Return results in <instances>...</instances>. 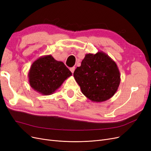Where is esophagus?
Returning a JSON list of instances; mask_svg holds the SVG:
<instances>
[{"mask_svg": "<svg viewBox=\"0 0 151 151\" xmlns=\"http://www.w3.org/2000/svg\"><path fill=\"white\" fill-rule=\"evenodd\" d=\"M70 70L71 71L72 73H74V70H75V67H73L70 68Z\"/></svg>", "mask_w": 151, "mask_h": 151, "instance_id": "obj_1", "label": "esophagus"}]
</instances>
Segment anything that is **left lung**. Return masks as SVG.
I'll use <instances>...</instances> for the list:
<instances>
[{"mask_svg":"<svg viewBox=\"0 0 151 151\" xmlns=\"http://www.w3.org/2000/svg\"><path fill=\"white\" fill-rule=\"evenodd\" d=\"M74 77L82 93L96 103L113 97L121 80L116 62L102 51L86 54L81 65L75 70Z\"/></svg>","mask_w":151,"mask_h":151,"instance_id":"obj_1","label":"left lung"}]
</instances>
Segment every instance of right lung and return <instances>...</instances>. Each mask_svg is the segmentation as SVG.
I'll list each match as a JSON object with an SVG mask.
<instances>
[{
    "label": "right lung",
    "instance_id": "add662e5",
    "mask_svg": "<svg viewBox=\"0 0 151 151\" xmlns=\"http://www.w3.org/2000/svg\"><path fill=\"white\" fill-rule=\"evenodd\" d=\"M72 72L60 61L51 55L40 57L32 63L28 72L30 86L36 92L48 96L60 88Z\"/></svg>",
    "mask_w": 151,
    "mask_h": 151
}]
</instances>
